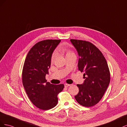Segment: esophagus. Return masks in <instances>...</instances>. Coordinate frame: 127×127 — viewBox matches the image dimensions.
<instances>
[{"mask_svg":"<svg viewBox=\"0 0 127 127\" xmlns=\"http://www.w3.org/2000/svg\"><path fill=\"white\" fill-rule=\"evenodd\" d=\"M64 85L65 87H68V86H70V84H65Z\"/></svg>","mask_w":127,"mask_h":127,"instance_id":"esophagus-1","label":"esophagus"}]
</instances>
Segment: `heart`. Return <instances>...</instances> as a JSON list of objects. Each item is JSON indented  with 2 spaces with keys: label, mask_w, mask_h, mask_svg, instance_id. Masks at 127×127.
Here are the masks:
<instances>
[{
  "label": "heart",
  "mask_w": 127,
  "mask_h": 127,
  "mask_svg": "<svg viewBox=\"0 0 127 127\" xmlns=\"http://www.w3.org/2000/svg\"><path fill=\"white\" fill-rule=\"evenodd\" d=\"M60 50L61 51V52H64V53H66V56H67V55H69V54H71V53H72V52H71V51H69L68 50H67V49H66L65 48H61L60 49ZM55 55L54 54L53 55V56H52V59H53L55 58Z\"/></svg>",
  "instance_id": "b5f03b06"
}]
</instances>
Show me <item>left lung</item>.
<instances>
[{"label": "left lung", "mask_w": 127, "mask_h": 127, "mask_svg": "<svg viewBox=\"0 0 127 127\" xmlns=\"http://www.w3.org/2000/svg\"><path fill=\"white\" fill-rule=\"evenodd\" d=\"M79 56L78 68L84 72V83L77 84L79 92L75 98L80 105L94 106L101 100L110 82V74L104 57L91 42L70 40Z\"/></svg>", "instance_id": "8db88e82"}]
</instances>
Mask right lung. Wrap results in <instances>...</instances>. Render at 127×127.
<instances>
[{"instance_id":"obj_1","label":"right lung","mask_w":127,"mask_h":127,"mask_svg":"<svg viewBox=\"0 0 127 127\" xmlns=\"http://www.w3.org/2000/svg\"><path fill=\"white\" fill-rule=\"evenodd\" d=\"M60 40H46L37 42L27 55L22 72V82L31 101L38 108L51 109L58 103L57 95L64 84L53 85L47 82L52 53Z\"/></svg>"}]
</instances>
